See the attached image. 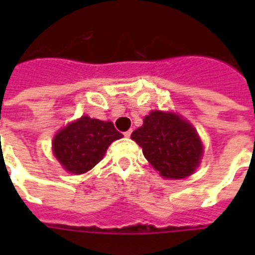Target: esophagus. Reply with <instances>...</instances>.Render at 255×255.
<instances>
[{"mask_svg":"<svg viewBox=\"0 0 255 255\" xmlns=\"http://www.w3.org/2000/svg\"><path fill=\"white\" fill-rule=\"evenodd\" d=\"M131 130H128V131H125V132H124V135H125V136H126V138H130V135H131Z\"/></svg>","mask_w":255,"mask_h":255,"instance_id":"34e87169","label":"esophagus"}]
</instances>
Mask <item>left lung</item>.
I'll use <instances>...</instances> for the list:
<instances>
[{
    "mask_svg": "<svg viewBox=\"0 0 255 255\" xmlns=\"http://www.w3.org/2000/svg\"><path fill=\"white\" fill-rule=\"evenodd\" d=\"M131 139L143 148L144 157L166 179L190 176L199 166L203 144L194 126L173 112L152 111Z\"/></svg>",
    "mask_w": 255,
    "mask_h": 255,
    "instance_id": "left-lung-1",
    "label": "left lung"
}]
</instances>
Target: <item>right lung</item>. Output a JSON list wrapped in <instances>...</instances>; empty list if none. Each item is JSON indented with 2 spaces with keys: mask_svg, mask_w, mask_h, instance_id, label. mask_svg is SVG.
<instances>
[{
  "mask_svg": "<svg viewBox=\"0 0 255 255\" xmlns=\"http://www.w3.org/2000/svg\"><path fill=\"white\" fill-rule=\"evenodd\" d=\"M123 138L111 121L82 116L61 129L52 140V149L62 167L75 175L92 170L103 158L112 141Z\"/></svg>",
  "mask_w": 255,
  "mask_h": 255,
  "instance_id": "obj_1",
  "label": "right lung"
}]
</instances>
